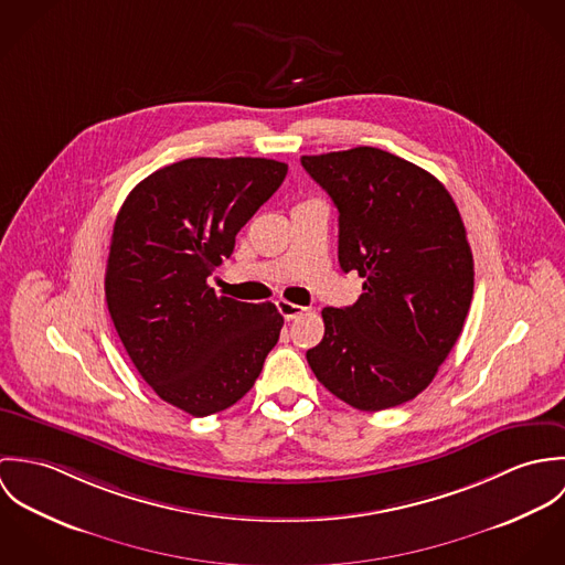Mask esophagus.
Wrapping results in <instances>:
<instances>
[{"mask_svg":"<svg viewBox=\"0 0 565 565\" xmlns=\"http://www.w3.org/2000/svg\"><path fill=\"white\" fill-rule=\"evenodd\" d=\"M276 307H278V311H280V316L287 320V322H291V320H296L298 316H302L305 311H307V307H300V305H294V302H289V300H278L276 302Z\"/></svg>","mask_w":565,"mask_h":565,"instance_id":"1","label":"esophagus"}]
</instances>
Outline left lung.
<instances>
[{"instance_id": "8db88e82", "label": "left lung", "mask_w": 565, "mask_h": 565, "mask_svg": "<svg viewBox=\"0 0 565 565\" xmlns=\"http://www.w3.org/2000/svg\"><path fill=\"white\" fill-rule=\"evenodd\" d=\"M339 211V265L361 298L322 311L307 361L323 387L359 411L413 401L457 343L475 294L459 209L426 169L379 148L302 157Z\"/></svg>"}]
</instances>
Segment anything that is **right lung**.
Returning <instances> with one entry per match:
<instances>
[{"label": "right lung", "mask_w": 565, "mask_h": 565, "mask_svg": "<svg viewBox=\"0 0 565 565\" xmlns=\"http://www.w3.org/2000/svg\"><path fill=\"white\" fill-rule=\"evenodd\" d=\"M285 175L271 159H186L141 180L117 213L110 320L143 381L195 417L242 401L280 337L271 302L217 296L206 278Z\"/></svg>", "instance_id": "add662e5"}]
</instances>
